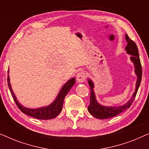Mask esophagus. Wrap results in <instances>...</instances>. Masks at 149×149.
Here are the masks:
<instances>
[{
	"label": "esophagus",
	"instance_id": "1",
	"mask_svg": "<svg viewBox=\"0 0 149 149\" xmlns=\"http://www.w3.org/2000/svg\"><path fill=\"white\" fill-rule=\"evenodd\" d=\"M86 79V73L84 71H81L77 74V81L78 83L84 82Z\"/></svg>",
	"mask_w": 149,
	"mask_h": 149
}]
</instances>
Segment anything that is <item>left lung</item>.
<instances>
[{
	"label": "left lung",
	"instance_id": "8db88e82",
	"mask_svg": "<svg viewBox=\"0 0 149 149\" xmlns=\"http://www.w3.org/2000/svg\"><path fill=\"white\" fill-rule=\"evenodd\" d=\"M125 40L127 44L125 49L126 53L132 56L130 57V60L133 63L134 66V72L136 75L137 79L136 82L135 91L132 95V97L125 104L121 106H104L100 104L96 99L94 91V83L91 79L88 78V84L90 86V103L88 106V111L93 117L99 119H109V118L115 117L122 112L126 111L130 107L135 98L136 93L139 88L142 79V66L140 64V60L138 54V49L135 42L130 39L127 34L125 35Z\"/></svg>",
	"mask_w": 149,
	"mask_h": 149
}]
</instances>
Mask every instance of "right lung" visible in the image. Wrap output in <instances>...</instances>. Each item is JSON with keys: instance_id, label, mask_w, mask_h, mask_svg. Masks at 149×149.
<instances>
[{"instance_id": "add662e5", "label": "right lung", "mask_w": 149, "mask_h": 149, "mask_svg": "<svg viewBox=\"0 0 149 149\" xmlns=\"http://www.w3.org/2000/svg\"><path fill=\"white\" fill-rule=\"evenodd\" d=\"M8 74H9V70H8ZM7 82L8 86H9V90L11 91L14 101H15V104L22 113L28 116H30V117L36 118V119L48 120L56 117L62 111L63 102H64L65 96L69 92L70 89L72 88L76 81H75L74 77L69 79L62 87L56 97L50 104L45 106V107L36 108V109H30V108L25 107L19 103V102L17 100V97H16L15 93L13 91V89L11 87L9 74H8Z\"/></svg>"}]
</instances>
